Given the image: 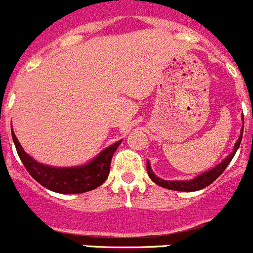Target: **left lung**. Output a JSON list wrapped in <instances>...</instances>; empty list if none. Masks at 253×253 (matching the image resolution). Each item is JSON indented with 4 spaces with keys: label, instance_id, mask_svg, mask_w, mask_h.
I'll return each mask as SVG.
<instances>
[{
    "label": "left lung",
    "instance_id": "obj_1",
    "mask_svg": "<svg viewBox=\"0 0 253 253\" xmlns=\"http://www.w3.org/2000/svg\"><path fill=\"white\" fill-rule=\"evenodd\" d=\"M245 124V123H243ZM242 135H243V126L241 129V135L240 138L237 139L236 144H234L233 152L228 154L227 158L222 161V162L216 165L215 167H213L211 169H208V171L203 172L199 176L194 177L193 180H186V181H167V180H162V178L157 177V176L154 175L153 171L151 169V163L149 161H147V172H148V176L151 177V180L153 181L154 184L160 185V186L165 187V189L169 190H176V191H198V190H202L204 187L209 186L211 182L216 180L219 176L222 175L223 171L227 169V166L231 163L232 158L234 157V154H236L237 149L240 148L241 140H242Z\"/></svg>",
    "mask_w": 253,
    "mask_h": 253
}]
</instances>
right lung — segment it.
<instances>
[{"mask_svg": "<svg viewBox=\"0 0 253 253\" xmlns=\"http://www.w3.org/2000/svg\"><path fill=\"white\" fill-rule=\"evenodd\" d=\"M11 134L20 160L31 177L37 180L42 186L59 194L87 193L104 184L110 172L113 154L122 143V140H118L100 152L92 161L81 166L54 167L35 161L22 149L13 129H11Z\"/></svg>", "mask_w": 253, "mask_h": 253, "instance_id": "add662e5", "label": "right lung"}]
</instances>
